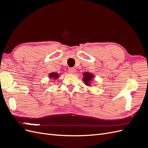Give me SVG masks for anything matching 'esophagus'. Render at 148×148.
<instances>
[{
  "label": "esophagus",
  "mask_w": 148,
  "mask_h": 148,
  "mask_svg": "<svg viewBox=\"0 0 148 148\" xmlns=\"http://www.w3.org/2000/svg\"><path fill=\"white\" fill-rule=\"evenodd\" d=\"M75 72V68H73V67H70V68L69 69V73H73Z\"/></svg>",
  "instance_id": "34e87169"
}]
</instances>
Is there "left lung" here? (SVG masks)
Returning <instances> with one entry per match:
<instances>
[{"mask_svg": "<svg viewBox=\"0 0 148 148\" xmlns=\"http://www.w3.org/2000/svg\"><path fill=\"white\" fill-rule=\"evenodd\" d=\"M83 82H84V83L86 84L88 86H90V82L91 80L93 78V75L91 73L89 72H85L83 73Z\"/></svg>", "mask_w": 148, "mask_h": 148, "instance_id": "1", "label": "left lung"}]
</instances>
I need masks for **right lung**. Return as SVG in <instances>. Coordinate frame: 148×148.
Listing matches in <instances>:
<instances>
[{
    "label": "right lung",
    "instance_id": "right-lung-1",
    "mask_svg": "<svg viewBox=\"0 0 148 148\" xmlns=\"http://www.w3.org/2000/svg\"><path fill=\"white\" fill-rule=\"evenodd\" d=\"M49 76H50L51 78H53V79H56L59 77V76L58 75L57 73H52L50 74V75Z\"/></svg>",
    "mask_w": 148,
    "mask_h": 148
}]
</instances>
